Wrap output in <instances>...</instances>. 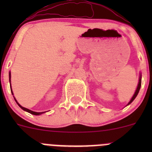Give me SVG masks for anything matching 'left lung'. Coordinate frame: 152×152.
I'll list each match as a JSON object with an SVG mask.
<instances>
[{"mask_svg": "<svg viewBox=\"0 0 152 152\" xmlns=\"http://www.w3.org/2000/svg\"><path fill=\"white\" fill-rule=\"evenodd\" d=\"M140 86H141V76H140V79H139V83H138V85H137V90H136V91H135V93H134V96H132V99H131V100H130V102H129V104L127 105H129V104H131L132 102L133 101H134V99H135L136 96H137V94H138V93H139V90H140Z\"/></svg>", "mask_w": 152, "mask_h": 152, "instance_id": "left-lung-1", "label": "left lung"}]
</instances>
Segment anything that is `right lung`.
I'll return each instance as SVG.
<instances>
[{
  "label": "right lung",
  "mask_w": 152,
  "mask_h": 152,
  "mask_svg": "<svg viewBox=\"0 0 152 152\" xmlns=\"http://www.w3.org/2000/svg\"><path fill=\"white\" fill-rule=\"evenodd\" d=\"M10 78H11V73H10ZM10 85H11V83H10ZM15 100L16 101L17 104H18V106H19V107H20L21 109H23V110H25V111H26V112H28V113H31V114H32V115H41V114H42V113H45V112H44V113H43V112H42V113H37V112H34V111H31V110H28V109H27V108H25V107H22V106H21L20 104H19V103H18V102H17V100H16V99H15Z\"/></svg>",
  "instance_id": "obj_1"
}]
</instances>
